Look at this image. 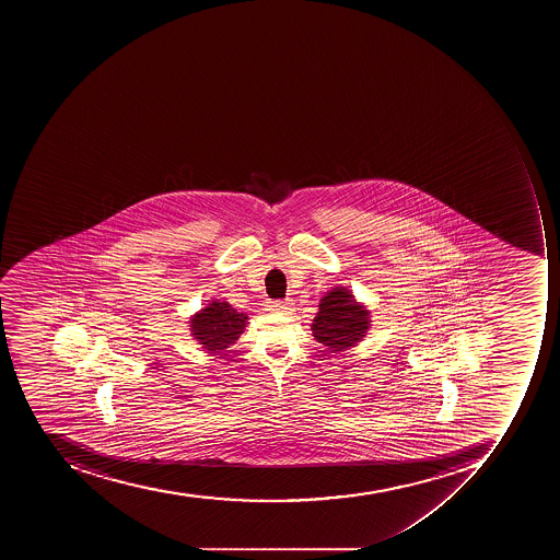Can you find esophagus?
<instances>
[{"instance_id": "obj_1", "label": "esophagus", "mask_w": 560, "mask_h": 560, "mask_svg": "<svg viewBox=\"0 0 560 560\" xmlns=\"http://www.w3.org/2000/svg\"><path fill=\"white\" fill-rule=\"evenodd\" d=\"M266 310L271 313H287L291 310V303L289 301H275V303H269Z\"/></svg>"}]
</instances>
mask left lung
<instances>
[{
  "label": "left lung",
  "mask_w": 560,
  "mask_h": 560,
  "mask_svg": "<svg viewBox=\"0 0 560 560\" xmlns=\"http://www.w3.org/2000/svg\"><path fill=\"white\" fill-rule=\"evenodd\" d=\"M370 327V310L359 303L347 287L338 285L322 295L312 332L330 353H339L361 343Z\"/></svg>",
  "instance_id": "left-lung-1"
}]
</instances>
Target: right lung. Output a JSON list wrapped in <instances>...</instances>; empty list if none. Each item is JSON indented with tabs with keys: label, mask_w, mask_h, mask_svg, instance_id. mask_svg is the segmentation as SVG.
<instances>
[{
	"label": "right lung",
	"mask_w": 560,
	"mask_h": 560,
	"mask_svg": "<svg viewBox=\"0 0 560 560\" xmlns=\"http://www.w3.org/2000/svg\"><path fill=\"white\" fill-rule=\"evenodd\" d=\"M247 313H240L228 301H208L189 318L190 336L210 353H221L236 343L247 327Z\"/></svg>",
	"instance_id": "right-lung-1"
}]
</instances>
